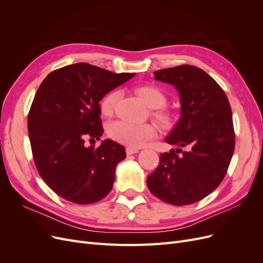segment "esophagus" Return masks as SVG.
Returning a JSON list of instances; mask_svg holds the SVG:
<instances>
[{
    "mask_svg": "<svg viewBox=\"0 0 263 263\" xmlns=\"http://www.w3.org/2000/svg\"><path fill=\"white\" fill-rule=\"evenodd\" d=\"M137 153H138V149H136V148H132V147H127V148H126V154H127V156H130V155L137 154Z\"/></svg>",
    "mask_w": 263,
    "mask_h": 263,
    "instance_id": "esophagus-1",
    "label": "esophagus"
}]
</instances>
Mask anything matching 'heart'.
<instances>
[{"label":"heart","mask_w":263,"mask_h":263,"mask_svg":"<svg viewBox=\"0 0 263 263\" xmlns=\"http://www.w3.org/2000/svg\"><path fill=\"white\" fill-rule=\"evenodd\" d=\"M134 92L151 108L150 116L161 129L170 130L178 125L181 117L180 110L165 104L168 97L161 87L154 84H139L134 87ZM121 95V91L113 90L102 99L100 110L103 116L110 117L114 115ZM107 135L110 139L119 144L137 148L146 140L153 138L156 135V129L155 126L150 123L130 124L117 121L107 126Z\"/></svg>","instance_id":"b5f03b06"}]
</instances>
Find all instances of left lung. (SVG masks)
<instances>
[{"label": "left lung", "instance_id": "left-lung-1", "mask_svg": "<svg viewBox=\"0 0 263 263\" xmlns=\"http://www.w3.org/2000/svg\"><path fill=\"white\" fill-rule=\"evenodd\" d=\"M154 74L176 85L182 116L165 139L179 148L161 154L147 185L165 203L189 205L211 194L226 176L235 150L232 108L224 90L200 68L181 65Z\"/></svg>", "mask_w": 263, "mask_h": 263}]
</instances>
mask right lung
Wrapping results in <instances>:
<instances>
[{
	"instance_id": "right-lung-1",
	"label": "right lung",
	"mask_w": 263,
	"mask_h": 263,
	"mask_svg": "<svg viewBox=\"0 0 263 263\" xmlns=\"http://www.w3.org/2000/svg\"><path fill=\"white\" fill-rule=\"evenodd\" d=\"M132 77L80 62L53 70L39 85L27 121L31 153L39 176L65 200L91 204L112 190L125 148L84 141L103 134L99 102Z\"/></svg>"
}]
</instances>
